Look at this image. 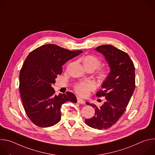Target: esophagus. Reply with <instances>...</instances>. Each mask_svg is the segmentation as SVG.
<instances>
[{
	"label": "esophagus",
	"mask_w": 155,
	"mask_h": 155,
	"mask_svg": "<svg viewBox=\"0 0 155 155\" xmlns=\"http://www.w3.org/2000/svg\"><path fill=\"white\" fill-rule=\"evenodd\" d=\"M77 102L78 104H85V101L83 99H81L80 97L77 98Z\"/></svg>",
	"instance_id": "34e87169"
}]
</instances>
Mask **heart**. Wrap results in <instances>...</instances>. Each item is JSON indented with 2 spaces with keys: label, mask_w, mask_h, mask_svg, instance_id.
<instances>
[{
  "label": "heart",
  "mask_w": 155,
  "mask_h": 155,
  "mask_svg": "<svg viewBox=\"0 0 155 155\" xmlns=\"http://www.w3.org/2000/svg\"><path fill=\"white\" fill-rule=\"evenodd\" d=\"M82 62L85 69L90 68L94 71L101 64V60L94 55H86L82 59ZM98 76L101 80H105L108 77V72L106 69H101L98 72ZM95 88L94 83L91 81H87L77 84L75 87L76 93L81 96H86L89 92Z\"/></svg>",
  "instance_id": "obj_1"
}]
</instances>
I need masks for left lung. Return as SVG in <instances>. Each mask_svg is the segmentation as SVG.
Segmentation results:
<instances>
[{"instance_id": "8db88e82", "label": "left lung", "mask_w": 155, "mask_h": 155, "mask_svg": "<svg viewBox=\"0 0 155 155\" xmlns=\"http://www.w3.org/2000/svg\"><path fill=\"white\" fill-rule=\"evenodd\" d=\"M95 50L104 56L110 68L102 89L96 94L106 101L100 107L86 102L94 108L95 116L84 121L93 128L106 129L115 124L125 112L135 89V68L126 53L112 45H101Z\"/></svg>"}]
</instances>
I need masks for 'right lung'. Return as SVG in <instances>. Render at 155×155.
Returning a JSON list of instances; mask_svg holds the SVG:
<instances>
[{
    "instance_id": "right-lung-1",
    "label": "right lung",
    "mask_w": 155,
    "mask_h": 155,
    "mask_svg": "<svg viewBox=\"0 0 155 155\" xmlns=\"http://www.w3.org/2000/svg\"><path fill=\"white\" fill-rule=\"evenodd\" d=\"M82 52L47 44L35 49L26 58L19 73V89L25 112L37 126L56 124L61 120V105L68 101L77 102L75 94L69 91L55 95L51 84L62 74V66Z\"/></svg>"
}]
</instances>
